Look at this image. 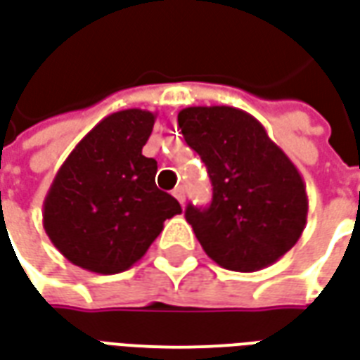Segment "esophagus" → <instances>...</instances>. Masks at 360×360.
Wrapping results in <instances>:
<instances>
[{"mask_svg":"<svg viewBox=\"0 0 360 360\" xmlns=\"http://www.w3.org/2000/svg\"><path fill=\"white\" fill-rule=\"evenodd\" d=\"M173 196H175L181 204H185V188L183 187L175 188V191H173Z\"/></svg>","mask_w":360,"mask_h":360,"instance_id":"34e87169","label":"esophagus"}]
</instances>
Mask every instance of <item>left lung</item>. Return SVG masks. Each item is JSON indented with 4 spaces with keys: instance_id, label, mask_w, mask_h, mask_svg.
<instances>
[{
    "instance_id": "8db88e82",
    "label": "left lung",
    "mask_w": 360,
    "mask_h": 360,
    "mask_svg": "<svg viewBox=\"0 0 360 360\" xmlns=\"http://www.w3.org/2000/svg\"><path fill=\"white\" fill-rule=\"evenodd\" d=\"M177 121L212 181V202L185 210L204 252L233 271L274 264L307 226L309 198L299 169L247 111L195 105L181 110Z\"/></svg>"
}]
</instances>
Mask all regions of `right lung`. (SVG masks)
<instances>
[{
	"label": "right lung",
	"instance_id": "1",
	"mask_svg": "<svg viewBox=\"0 0 360 360\" xmlns=\"http://www.w3.org/2000/svg\"><path fill=\"white\" fill-rule=\"evenodd\" d=\"M156 113H111L59 167L44 200V229L63 257L94 274L139 262L181 204L156 187L158 162L142 156Z\"/></svg>",
	"mask_w": 360,
	"mask_h": 360
}]
</instances>
